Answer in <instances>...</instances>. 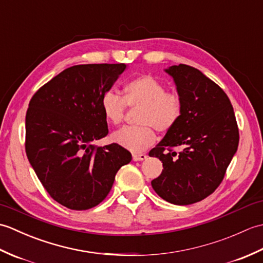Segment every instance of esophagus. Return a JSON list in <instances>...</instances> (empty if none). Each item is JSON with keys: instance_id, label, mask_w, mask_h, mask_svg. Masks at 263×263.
<instances>
[{"instance_id": "esophagus-1", "label": "esophagus", "mask_w": 263, "mask_h": 263, "mask_svg": "<svg viewBox=\"0 0 263 263\" xmlns=\"http://www.w3.org/2000/svg\"><path fill=\"white\" fill-rule=\"evenodd\" d=\"M132 158L135 161H139V160H144L147 158V155L144 154H133L132 155Z\"/></svg>"}]
</instances>
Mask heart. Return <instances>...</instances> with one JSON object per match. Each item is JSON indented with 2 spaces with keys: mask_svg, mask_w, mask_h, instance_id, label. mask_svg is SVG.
Listing matches in <instances>:
<instances>
[{
  "mask_svg": "<svg viewBox=\"0 0 263 263\" xmlns=\"http://www.w3.org/2000/svg\"><path fill=\"white\" fill-rule=\"evenodd\" d=\"M123 97L107 90L100 98V107L105 119L114 125L124 121L127 106L139 108L137 123L140 125L126 126L116 131L111 139L132 153H140L153 146L156 132L172 130L182 114L183 103L180 95L167 91L164 83L153 76L143 74L128 81L123 89Z\"/></svg>",
  "mask_w": 263,
  "mask_h": 263,
  "instance_id": "heart-1",
  "label": "heart"
}]
</instances>
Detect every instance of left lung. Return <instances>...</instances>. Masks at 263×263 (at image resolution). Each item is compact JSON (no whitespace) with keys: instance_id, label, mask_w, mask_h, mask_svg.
Masks as SVG:
<instances>
[{"instance_id":"obj_1","label":"left lung","mask_w":263,"mask_h":263,"mask_svg":"<svg viewBox=\"0 0 263 263\" xmlns=\"http://www.w3.org/2000/svg\"><path fill=\"white\" fill-rule=\"evenodd\" d=\"M166 72L175 81L183 109L175 126L150 150L164 167L152 185L167 202L186 205L220 185L238 147V126L230 98L202 72L186 64ZM177 146L182 147L180 153Z\"/></svg>"}]
</instances>
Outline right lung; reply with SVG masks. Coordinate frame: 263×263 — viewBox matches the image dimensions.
<instances>
[{"mask_svg": "<svg viewBox=\"0 0 263 263\" xmlns=\"http://www.w3.org/2000/svg\"><path fill=\"white\" fill-rule=\"evenodd\" d=\"M119 64L65 69L31 97L26 114V154L44 189L66 208L87 210L107 197L115 175L131 161L117 143L96 147L108 135L100 98L125 70Z\"/></svg>", "mask_w": 263, "mask_h": 263, "instance_id": "right-lung-1", "label": "right lung"}]
</instances>
